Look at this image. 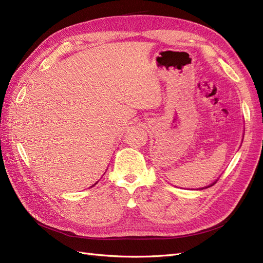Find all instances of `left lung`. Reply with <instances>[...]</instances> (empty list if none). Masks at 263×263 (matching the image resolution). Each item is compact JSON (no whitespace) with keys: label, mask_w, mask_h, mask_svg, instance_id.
Masks as SVG:
<instances>
[{"label":"left lung","mask_w":263,"mask_h":263,"mask_svg":"<svg viewBox=\"0 0 263 263\" xmlns=\"http://www.w3.org/2000/svg\"><path fill=\"white\" fill-rule=\"evenodd\" d=\"M215 183H216V182H214V183H213V184H211V185H209V186H206V187H210V186L214 185V184H215ZM206 187H203V189H206ZM203 189H201V190H203Z\"/></svg>","instance_id":"left-lung-1"}]
</instances>
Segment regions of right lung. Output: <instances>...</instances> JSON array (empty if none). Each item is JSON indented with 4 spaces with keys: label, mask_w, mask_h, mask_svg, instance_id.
<instances>
[{
    "label": "right lung",
    "mask_w": 263,
    "mask_h": 263,
    "mask_svg": "<svg viewBox=\"0 0 263 263\" xmlns=\"http://www.w3.org/2000/svg\"><path fill=\"white\" fill-rule=\"evenodd\" d=\"M95 184H97V183H95ZM95 184H94V185H95ZM94 185H92V186H94Z\"/></svg>",
    "instance_id": "right-lung-1"
}]
</instances>
